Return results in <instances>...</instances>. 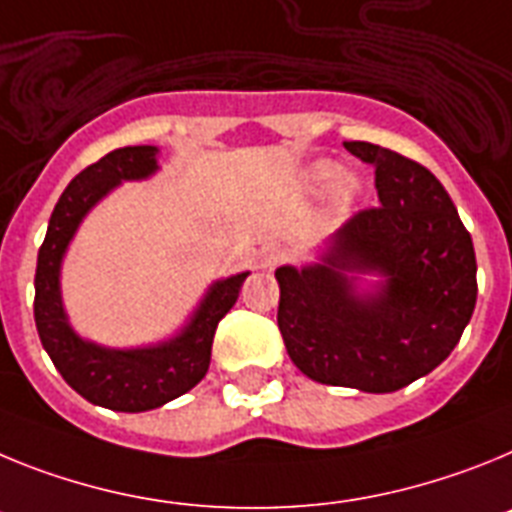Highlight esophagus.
<instances>
[{"instance_id":"esophagus-1","label":"esophagus","mask_w":512,"mask_h":512,"mask_svg":"<svg viewBox=\"0 0 512 512\" xmlns=\"http://www.w3.org/2000/svg\"><path fill=\"white\" fill-rule=\"evenodd\" d=\"M286 260V247H283V244H265V247H262V252H260V268H275V265H278V262H283Z\"/></svg>"}]
</instances>
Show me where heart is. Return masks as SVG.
Returning a JSON list of instances; mask_svg holds the SVG:
<instances>
[{
	"label": "heart",
	"mask_w": 512,
	"mask_h": 512,
	"mask_svg": "<svg viewBox=\"0 0 512 512\" xmlns=\"http://www.w3.org/2000/svg\"><path fill=\"white\" fill-rule=\"evenodd\" d=\"M311 182L317 188H335L342 182V170L332 162H322L311 170ZM342 193H350V182H342Z\"/></svg>",
	"instance_id": "obj_1"
}]
</instances>
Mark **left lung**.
Masks as SVG:
<instances>
[{
  "label": "left lung",
  "mask_w": 512,
  "mask_h": 512,
  "mask_svg": "<svg viewBox=\"0 0 512 512\" xmlns=\"http://www.w3.org/2000/svg\"><path fill=\"white\" fill-rule=\"evenodd\" d=\"M345 149L376 167L381 206L337 229L319 262L275 270L278 330L311 381L389 394L459 345L477 304V257L433 172L368 141ZM363 274L377 275L368 289Z\"/></svg>",
  "instance_id": "1"
}]
</instances>
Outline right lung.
<instances>
[{
    "label": "right lung",
    "instance_id": "1",
    "mask_svg": "<svg viewBox=\"0 0 512 512\" xmlns=\"http://www.w3.org/2000/svg\"><path fill=\"white\" fill-rule=\"evenodd\" d=\"M157 146H123L90 164L69 182L48 221L35 268V327L66 384L87 402L115 412H146L172 402L206 376L216 327L237 304L250 273L216 281L180 335L149 348L115 350L71 330L61 301V262L79 224L113 188L146 180L159 170Z\"/></svg>",
    "mask_w": 512,
    "mask_h": 512
}]
</instances>
